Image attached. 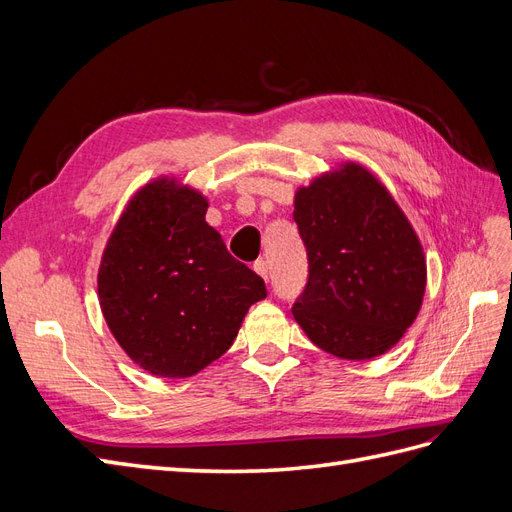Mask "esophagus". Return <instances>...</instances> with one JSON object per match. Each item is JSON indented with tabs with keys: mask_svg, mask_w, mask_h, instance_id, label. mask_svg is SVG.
<instances>
[{
	"mask_svg": "<svg viewBox=\"0 0 512 512\" xmlns=\"http://www.w3.org/2000/svg\"><path fill=\"white\" fill-rule=\"evenodd\" d=\"M254 271H256L265 282L269 280V262H267V260H262V258L256 260V262H254Z\"/></svg>",
	"mask_w": 512,
	"mask_h": 512,
	"instance_id": "esophagus-1",
	"label": "esophagus"
}]
</instances>
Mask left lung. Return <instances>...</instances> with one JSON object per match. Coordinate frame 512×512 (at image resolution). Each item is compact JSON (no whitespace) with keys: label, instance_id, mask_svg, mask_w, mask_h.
<instances>
[{"label":"left lung","instance_id":"left-lung-1","mask_svg":"<svg viewBox=\"0 0 512 512\" xmlns=\"http://www.w3.org/2000/svg\"><path fill=\"white\" fill-rule=\"evenodd\" d=\"M292 218L307 247L309 277L292 316L339 359L391 350L421 312L423 245L382 181L342 162L294 192Z\"/></svg>","mask_w":512,"mask_h":512}]
</instances>
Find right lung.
I'll return each instance as SVG.
<instances>
[{
  "label": "right lung",
  "mask_w": 512,
  "mask_h": 512,
  "mask_svg": "<svg viewBox=\"0 0 512 512\" xmlns=\"http://www.w3.org/2000/svg\"><path fill=\"white\" fill-rule=\"evenodd\" d=\"M207 198L177 177L128 200L98 269L102 316L117 344L160 378H190L232 346L262 277L205 222Z\"/></svg>",
  "instance_id": "obj_1"
}]
</instances>
